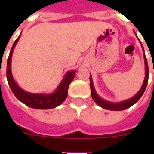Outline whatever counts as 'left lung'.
<instances>
[{
	"label": "left lung",
	"instance_id": "obj_1",
	"mask_svg": "<svg viewBox=\"0 0 154 154\" xmlns=\"http://www.w3.org/2000/svg\"><path fill=\"white\" fill-rule=\"evenodd\" d=\"M144 51V49H143ZM144 58H145V65H146V77H145V80H144L143 85L141 87V90H139L137 94L132 98L127 100V101H122L120 103H112L109 101H105L103 99L100 98L97 94L95 92V89L93 85V81L90 77V89H91V96L92 98L94 99V101L101 107L104 108L105 109L109 110H114V111H119V110H124L126 109L133 105H134L137 101H138V100L141 97V96L143 95L144 92L146 90L147 84H148V80H149V67H148V63H147V59H146V54L144 53Z\"/></svg>",
	"mask_w": 154,
	"mask_h": 154
}]
</instances>
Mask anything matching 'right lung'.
I'll use <instances>...</instances> for the list:
<instances>
[{
	"mask_svg": "<svg viewBox=\"0 0 154 154\" xmlns=\"http://www.w3.org/2000/svg\"><path fill=\"white\" fill-rule=\"evenodd\" d=\"M19 38H20V36L17 38V40L13 43V47L11 49L10 53L8 57V61H7L6 76H7V80H8V83L9 85L11 90L19 101L24 103L29 107L33 108V109H53V108L57 107L60 105L67 97L68 89H69L71 82L74 78L75 71H70L68 72L67 74L65 75L64 80L60 82L57 90L52 94H48V95L33 94L24 91L14 82L13 76H12V72H11V57H12L13 49H14L16 44L17 43Z\"/></svg>",
	"mask_w": 154,
	"mask_h": 154,
	"instance_id": "1",
	"label": "right lung"
}]
</instances>
